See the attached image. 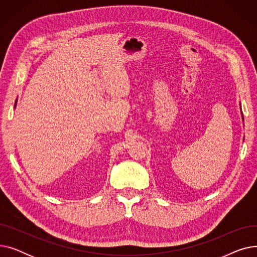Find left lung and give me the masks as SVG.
Instances as JSON below:
<instances>
[{"label":"left lung","instance_id":"obj_1","mask_svg":"<svg viewBox=\"0 0 257 257\" xmlns=\"http://www.w3.org/2000/svg\"><path fill=\"white\" fill-rule=\"evenodd\" d=\"M242 119H244V117H242Z\"/></svg>","mask_w":257,"mask_h":257}]
</instances>
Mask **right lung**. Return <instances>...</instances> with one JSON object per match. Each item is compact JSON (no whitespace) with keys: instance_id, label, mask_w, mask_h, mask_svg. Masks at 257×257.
<instances>
[{"instance_id":"right-lung-1","label":"right lung","mask_w":257,"mask_h":257,"mask_svg":"<svg viewBox=\"0 0 257 257\" xmlns=\"http://www.w3.org/2000/svg\"><path fill=\"white\" fill-rule=\"evenodd\" d=\"M16 103H17V102H16Z\"/></svg>"}]
</instances>
